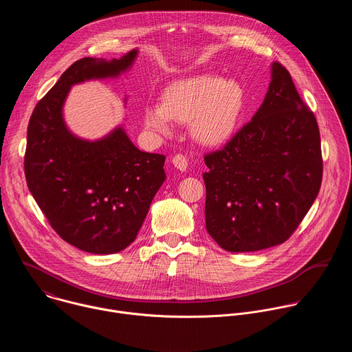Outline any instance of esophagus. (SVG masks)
Wrapping results in <instances>:
<instances>
[{
  "label": "esophagus",
  "instance_id": "esophagus-1",
  "mask_svg": "<svg viewBox=\"0 0 352 352\" xmlns=\"http://www.w3.org/2000/svg\"><path fill=\"white\" fill-rule=\"evenodd\" d=\"M171 162H173V164H174L178 170H181V171H185L186 167H188V160H186V157H185L184 155H181V153L174 155L173 159H171Z\"/></svg>",
  "mask_w": 352,
  "mask_h": 352
}]
</instances>
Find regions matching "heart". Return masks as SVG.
<instances>
[{"label":"heart","mask_w":352,"mask_h":352,"mask_svg":"<svg viewBox=\"0 0 352 352\" xmlns=\"http://www.w3.org/2000/svg\"><path fill=\"white\" fill-rule=\"evenodd\" d=\"M243 106V90L235 80L214 75H196L167 86L163 104L144 109L147 128L167 132L171 120L189 122L196 140L205 144L223 142L234 131Z\"/></svg>","instance_id":"obj_1"}]
</instances>
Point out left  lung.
<instances>
[{
	"instance_id": "1",
	"label": "left lung",
	"mask_w": 352,
	"mask_h": 352,
	"mask_svg": "<svg viewBox=\"0 0 352 352\" xmlns=\"http://www.w3.org/2000/svg\"><path fill=\"white\" fill-rule=\"evenodd\" d=\"M205 163L206 228L223 249L254 252L294 234L319 193L323 159L316 117L285 67L273 64L256 114Z\"/></svg>"
}]
</instances>
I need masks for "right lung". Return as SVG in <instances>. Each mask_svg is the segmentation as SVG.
<instances>
[{
    "label": "right lung",
    "instance_id": "obj_1",
    "mask_svg": "<svg viewBox=\"0 0 352 352\" xmlns=\"http://www.w3.org/2000/svg\"><path fill=\"white\" fill-rule=\"evenodd\" d=\"M136 50L111 61L74 63L38 100L28 125L25 177L48 224L89 254H117L132 243L166 179L164 155L140 152L122 128L87 142L64 125L63 104L75 83L117 76Z\"/></svg>",
    "mask_w": 352,
    "mask_h": 352
}]
</instances>
